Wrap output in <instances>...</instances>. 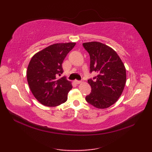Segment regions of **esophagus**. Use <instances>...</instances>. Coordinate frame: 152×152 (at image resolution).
<instances>
[{
	"mask_svg": "<svg viewBox=\"0 0 152 152\" xmlns=\"http://www.w3.org/2000/svg\"><path fill=\"white\" fill-rule=\"evenodd\" d=\"M74 82H75L76 84H80V83H82V81H79V80H75Z\"/></svg>",
	"mask_w": 152,
	"mask_h": 152,
	"instance_id": "esophagus-1",
	"label": "esophagus"
}]
</instances>
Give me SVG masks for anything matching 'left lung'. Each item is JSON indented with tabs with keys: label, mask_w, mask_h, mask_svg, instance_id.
I'll return each instance as SVG.
<instances>
[{
	"label": "left lung",
	"mask_w": 152,
	"mask_h": 152,
	"mask_svg": "<svg viewBox=\"0 0 152 152\" xmlns=\"http://www.w3.org/2000/svg\"><path fill=\"white\" fill-rule=\"evenodd\" d=\"M90 56V72H97L88 80L91 92L86 99L94 107L107 108L117 102L126 83V69L118 53L106 44L99 42L83 43Z\"/></svg>",
	"instance_id": "obj_1"
}]
</instances>
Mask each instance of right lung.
<instances>
[{
  "mask_svg": "<svg viewBox=\"0 0 152 152\" xmlns=\"http://www.w3.org/2000/svg\"><path fill=\"white\" fill-rule=\"evenodd\" d=\"M75 42L54 44L35 53L28 64L27 78L33 95L42 104L50 107L65 102L72 88L64 77L62 63Z\"/></svg>",
  "mask_w": 152,
  "mask_h": 152,
  "instance_id": "obj_1",
  "label": "right lung"
}]
</instances>
